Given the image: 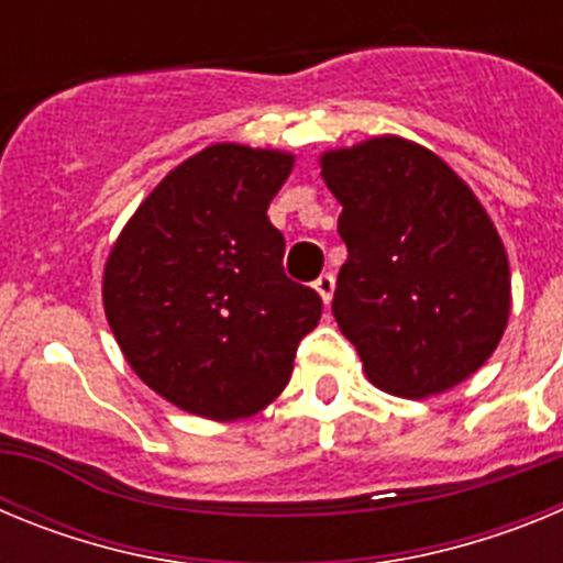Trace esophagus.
I'll use <instances>...</instances> for the list:
<instances>
[{"instance_id":"34e87169","label":"esophagus","mask_w":563,"mask_h":563,"mask_svg":"<svg viewBox=\"0 0 563 563\" xmlns=\"http://www.w3.org/2000/svg\"><path fill=\"white\" fill-rule=\"evenodd\" d=\"M312 287H316V292L321 296V301H324L327 307H330L332 301V292H335V278H332V273H321V276L312 282Z\"/></svg>"}]
</instances>
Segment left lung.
<instances>
[{
	"instance_id": "obj_1",
	"label": "left lung",
	"mask_w": 563,
	"mask_h": 563,
	"mask_svg": "<svg viewBox=\"0 0 563 563\" xmlns=\"http://www.w3.org/2000/svg\"><path fill=\"white\" fill-rule=\"evenodd\" d=\"M343 211L332 316L377 389L431 397L494 355L510 265L485 206L440 154L380 134L318 157Z\"/></svg>"
}]
</instances>
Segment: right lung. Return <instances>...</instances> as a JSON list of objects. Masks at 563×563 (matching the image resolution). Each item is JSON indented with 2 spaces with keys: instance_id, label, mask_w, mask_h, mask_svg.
<instances>
[{
  "instance_id": "obj_1",
  "label": "right lung",
  "mask_w": 563,
  "mask_h": 563,
  "mask_svg": "<svg viewBox=\"0 0 563 563\" xmlns=\"http://www.w3.org/2000/svg\"><path fill=\"white\" fill-rule=\"evenodd\" d=\"M290 152L213 143L163 177L114 239L103 312L134 375L177 409L228 422L282 395L321 298L285 276L267 206Z\"/></svg>"
}]
</instances>
